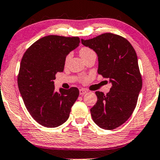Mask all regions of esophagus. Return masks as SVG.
<instances>
[{
  "mask_svg": "<svg viewBox=\"0 0 160 160\" xmlns=\"http://www.w3.org/2000/svg\"><path fill=\"white\" fill-rule=\"evenodd\" d=\"M87 92V91L85 90V89H84V88H81V89H79V94H80V95H83V94H85V93H86Z\"/></svg>",
  "mask_w": 160,
  "mask_h": 160,
  "instance_id": "34e87169",
  "label": "esophagus"
}]
</instances>
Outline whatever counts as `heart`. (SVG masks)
<instances>
[{"label": "heart", "instance_id": "heart-1", "mask_svg": "<svg viewBox=\"0 0 160 160\" xmlns=\"http://www.w3.org/2000/svg\"><path fill=\"white\" fill-rule=\"evenodd\" d=\"M92 52H94V51L92 50V49H90V48H88V47H82L79 51L80 56H82V59L85 58L87 56H88L89 54H91V53H92ZM69 58H70V54H68L66 57V61H68V60L69 59Z\"/></svg>", "mask_w": 160, "mask_h": 160}]
</instances>
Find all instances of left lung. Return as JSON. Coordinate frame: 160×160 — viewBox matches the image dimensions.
I'll list each match as a JSON object with an SVG mask.
<instances>
[{"label": "left lung", "mask_w": 160, "mask_h": 160, "mask_svg": "<svg viewBox=\"0 0 160 160\" xmlns=\"http://www.w3.org/2000/svg\"><path fill=\"white\" fill-rule=\"evenodd\" d=\"M98 56V72L110 78V92H95L98 101L91 108L94 123L105 130H114L133 114L142 88V77L137 53L127 39L105 32L93 39H82Z\"/></svg>", "instance_id": "1"}]
</instances>
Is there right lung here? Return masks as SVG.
<instances>
[{"label": "right lung", "mask_w": 160, "mask_h": 160, "mask_svg": "<svg viewBox=\"0 0 160 160\" xmlns=\"http://www.w3.org/2000/svg\"><path fill=\"white\" fill-rule=\"evenodd\" d=\"M78 37L49 35L36 41L23 54L18 84L26 108L39 124L56 128L68 120L79 95L77 88L55 92L56 74L64 70L66 56L79 45Z\"/></svg>", "instance_id": "right-lung-1"}]
</instances>
